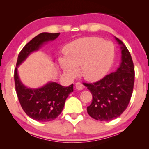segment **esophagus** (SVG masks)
Instances as JSON below:
<instances>
[{"instance_id":"34e87169","label":"esophagus","mask_w":149,"mask_h":149,"mask_svg":"<svg viewBox=\"0 0 149 149\" xmlns=\"http://www.w3.org/2000/svg\"><path fill=\"white\" fill-rule=\"evenodd\" d=\"M84 86L81 83L77 82L75 84V88L78 90V91H81V90L84 89Z\"/></svg>"}]
</instances>
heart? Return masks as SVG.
Here are the masks:
<instances>
[{"label": "heart", "instance_id": "heart-1", "mask_svg": "<svg viewBox=\"0 0 149 149\" xmlns=\"http://www.w3.org/2000/svg\"><path fill=\"white\" fill-rule=\"evenodd\" d=\"M65 57H59L58 63L70 77L79 74L88 81L98 80L105 75L114 59V47L110 42L98 37L77 39L64 48Z\"/></svg>", "mask_w": 149, "mask_h": 149}]
</instances>
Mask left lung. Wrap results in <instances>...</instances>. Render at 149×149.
<instances>
[{"label":"left lung","mask_w":149,"mask_h":149,"mask_svg":"<svg viewBox=\"0 0 149 149\" xmlns=\"http://www.w3.org/2000/svg\"><path fill=\"white\" fill-rule=\"evenodd\" d=\"M120 46L121 63L115 72L93 84H84L93 95L87 112L93 118L109 121L119 117L126 109L132 95L134 68L131 54L124 44L115 37Z\"/></svg>","instance_id":"left-lung-1"}]
</instances>
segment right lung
Segmentation results:
<instances>
[{
  "label": "right lung",
  "instance_id": "obj_1",
  "mask_svg": "<svg viewBox=\"0 0 149 149\" xmlns=\"http://www.w3.org/2000/svg\"><path fill=\"white\" fill-rule=\"evenodd\" d=\"M60 33L44 32L30 40L19 54L14 73L17 95L25 113L38 121H50L56 119L62 112L69 95L74 91V84L65 87L49 81L38 88L25 86L19 76L17 68L33 52L37 51L48 42L55 40Z\"/></svg>",
  "mask_w": 149,
  "mask_h": 149
}]
</instances>
